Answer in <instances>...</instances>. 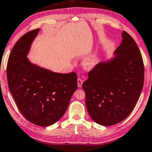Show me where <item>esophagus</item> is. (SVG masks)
I'll return each instance as SVG.
<instances>
[{
    "mask_svg": "<svg viewBox=\"0 0 152 152\" xmlns=\"http://www.w3.org/2000/svg\"><path fill=\"white\" fill-rule=\"evenodd\" d=\"M82 84H83V80L80 78H78L77 79V86L79 88H81V86H82Z\"/></svg>",
    "mask_w": 152,
    "mask_h": 152,
    "instance_id": "esophagus-1",
    "label": "esophagus"
}]
</instances>
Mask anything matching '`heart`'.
<instances>
[{"label":"heart","instance_id":"b5f03b06","mask_svg":"<svg viewBox=\"0 0 152 152\" xmlns=\"http://www.w3.org/2000/svg\"><path fill=\"white\" fill-rule=\"evenodd\" d=\"M99 62V58L97 52L91 53L83 60V66L87 70H91L95 68Z\"/></svg>","mask_w":152,"mask_h":152}]
</instances>
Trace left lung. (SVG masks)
<instances>
[{"label":"left lung","mask_w":152,"mask_h":152,"mask_svg":"<svg viewBox=\"0 0 152 152\" xmlns=\"http://www.w3.org/2000/svg\"><path fill=\"white\" fill-rule=\"evenodd\" d=\"M113 57L99 62L83 83L86 104L96 123L108 126L130 115L143 86L144 66L136 42L126 32Z\"/></svg>","instance_id":"8db88e82"}]
</instances>
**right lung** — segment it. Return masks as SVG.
Here are the masks:
<instances>
[{
    "mask_svg": "<svg viewBox=\"0 0 152 152\" xmlns=\"http://www.w3.org/2000/svg\"><path fill=\"white\" fill-rule=\"evenodd\" d=\"M40 30L27 32L17 41L9 55L7 75L21 113L34 124L49 126L66 112L77 88V76L74 72L56 73L30 61L28 55Z\"/></svg>",
    "mask_w": 152,
    "mask_h": 152,
    "instance_id": "add662e5",
    "label": "right lung"
}]
</instances>
